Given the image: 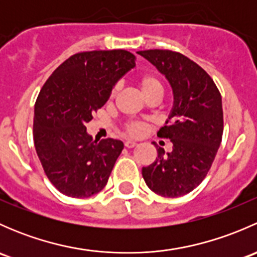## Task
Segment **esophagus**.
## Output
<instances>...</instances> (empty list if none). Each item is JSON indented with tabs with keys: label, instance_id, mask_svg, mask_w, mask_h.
Masks as SVG:
<instances>
[{
	"label": "esophagus",
	"instance_id": "34e87169",
	"mask_svg": "<svg viewBox=\"0 0 257 257\" xmlns=\"http://www.w3.org/2000/svg\"><path fill=\"white\" fill-rule=\"evenodd\" d=\"M124 145H125L126 148H134L137 145V142L134 141H126L125 143H124Z\"/></svg>",
	"mask_w": 257,
	"mask_h": 257
}]
</instances>
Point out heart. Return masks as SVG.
Returning a JSON list of instances; mask_svg holds the SVG:
<instances>
[{"instance_id":"heart-1","label":"heart","mask_w":257,"mask_h":257,"mask_svg":"<svg viewBox=\"0 0 257 257\" xmlns=\"http://www.w3.org/2000/svg\"><path fill=\"white\" fill-rule=\"evenodd\" d=\"M139 90L143 94V97L147 99L148 97H152V95H158L160 97L163 92V87L160 84V82L158 80V78H155L154 76H150V74H145V76L139 77L138 82ZM116 93V88H114L112 90V94H110V98H113ZM126 131H128L129 134L132 136H141L144 131L143 124L141 123H131L126 125Z\"/></svg>"}]
</instances>
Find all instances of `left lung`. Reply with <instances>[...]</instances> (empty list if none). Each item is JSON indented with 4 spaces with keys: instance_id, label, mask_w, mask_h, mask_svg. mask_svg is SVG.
<instances>
[{
    "instance_id": "obj_1",
    "label": "left lung",
    "mask_w": 257,
    "mask_h": 257,
    "mask_svg": "<svg viewBox=\"0 0 257 257\" xmlns=\"http://www.w3.org/2000/svg\"><path fill=\"white\" fill-rule=\"evenodd\" d=\"M165 76L174 103L159 138L170 139L173 150L158 149L153 164L142 169L145 184L165 198L190 193L208 174L224 132L219 89L200 66L181 53L167 49L137 52ZM154 144V143H153Z\"/></svg>"
}]
</instances>
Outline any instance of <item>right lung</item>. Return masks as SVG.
<instances>
[{
	"label": "right lung",
	"mask_w": 257,
	"mask_h": 257,
	"mask_svg": "<svg viewBox=\"0 0 257 257\" xmlns=\"http://www.w3.org/2000/svg\"><path fill=\"white\" fill-rule=\"evenodd\" d=\"M134 67L136 56L124 49L82 52L64 61L41 89L33 118L36 152L49 181L64 195L89 198L107 185L124 144L93 141L85 124Z\"/></svg>",
	"instance_id": "1"
}]
</instances>
